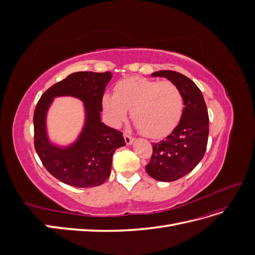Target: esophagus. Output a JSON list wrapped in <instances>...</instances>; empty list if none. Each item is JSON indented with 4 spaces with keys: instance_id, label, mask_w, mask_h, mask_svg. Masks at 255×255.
<instances>
[{
    "instance_id": "esophagus-1",
    "label": "esophagus",
    "mask_w": 255,
    "mask_h": 255,
    "mask_svg": "<svg viewBox=\"0 0 255 255\" xmlns=\"http://www.w3.org/2000/svg\"><path fill=\"white\" fill-rule=\"evenodd\" d=\"M123 137H125V140H126V143L128 145V144H132V142L134 141V137H132L130 135H128V134H125L123 135Z\"/></svg>"
}]
</instances>
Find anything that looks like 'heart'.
Returning a JSON list of instances; mask_svg holds the SVG:
<instances>
[{
  "label": "heart",
  "mask_w": 255,
  "mask_h": 255,
  "mask_svg": "<svg viewBox=\"0 0 255 255\" xmlns=\"http://www.w3.org/2000/svg\"><path fill=\"white\" fill-rule=\"evenodd\" d=\"M105 113L114 125H120L130 111L137 128L151 138L169 134L183 114V96L179 87L169 81L129 78L119 82L115 95L102 99Z\"/></svg>",
  "instance_id": "obj_1"
}]
</instances>
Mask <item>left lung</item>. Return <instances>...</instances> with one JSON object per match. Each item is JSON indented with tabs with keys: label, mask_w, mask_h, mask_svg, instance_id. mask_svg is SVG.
<instances>
[{
	"label": "left lung",
	"mask_w": 255,
	"mask_h": 255,
	"mask_svg": "<svg viewBox=\"0 0 255 255\" xmlns=\"http://www.w3.org/2000/svg\"><path fill=\"white\" fill-rule=\"evenodd\" d=\"M152 76L166 78L179 87L184 109L179 125L159 142L145 171L159 182H172L189 173L204 156L208 137V113L201 90L182 73L160 70Z\"/></svg>",
	"instance_id": "left-lung-1"
}]
</instances>
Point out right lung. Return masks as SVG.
<instances>
[{
	"mask_svg": "<svg viewBox=\"0 0 255 255\" xmlns=\"http://www.w3.org/2000/svg\"><path fill=\"white\" fill-rule=\"evenodd\" d=\"M112 72H75L51 86L34 112V144L45 169L74 187H95L111 174L114 152L126 145L120 130L101 121L102 99ZM74 96L84 103L85 125L78 139L68 147L53 145L46 133V114L54 97Z\"/></svg>",
	"mask_w": 255,
	"mask_h": 255,
	"instance_id": "right-lung-1",
	"label": "right lung"
}]
</instances>
